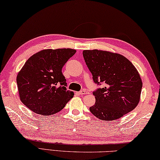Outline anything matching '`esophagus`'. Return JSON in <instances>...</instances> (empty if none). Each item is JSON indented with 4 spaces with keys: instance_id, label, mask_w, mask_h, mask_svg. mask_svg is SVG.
<instances>
[{
    "instance_id": "34e87169",
    "label": "esophagus",
    "mask_w": 160,
    "mask_h": 160,
    "mask_svg": "<svg viewBox=\"0 0 160 160\" xmlns=\"http://www.w3.org/2000/svg\"><path fill=\"white\" fill-rule=\"evenodd\" d=\"M88 93H89V92L84 89L80 91L79 92H78V94H80V95H83V94H88Z\"/></svg>"
}]
</instances>
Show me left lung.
Returning a JSON list of instances; mask_svg holds the SVG:
<instances>
[{
  "mask_svg": "<svg viewBox=\"0 0 160 160\" xmlns=\"http://www.w3.org/2000/svg\"><path fill=\"white\" fill-rule=\"evenodd\" d=\"M83 56L94 83H104L93 92L96 103L90 107L91 113L100 120H112L132 111L142 87L134 65L121 54L107 51L83 50Z\"/></svg>",
  "mask_w": 160,
  "mask_h": 160,
  "instance_id": "obj_1",
  "label": "left lung"
}]
</instances>
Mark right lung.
<instances>
[{"instance_id": "add662e5", "label": "right lung", "mask_w": 160, "mask_h": 160, "mask_svg": "<svg viewBox=\"0 0 160 160\" xmlns=\"http://www.w3.org/2000/svg\"><path fill=\"white\" fill-rule=\"evenodd\" d=\"M76 52L44 49L27 60L17 76L20 100L26 107L42 116H52L64 108L74 93L67 89L62 69Z\"/></svg>"}]
</instances>
